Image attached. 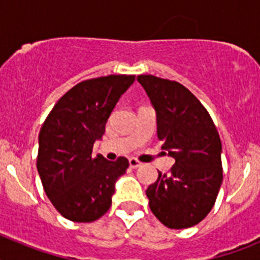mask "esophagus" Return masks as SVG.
Masks as SVG:
<instances>
[{
  "label": "esophagus",
  "mask_w": 260,
  "mask_h": 260,
  "mask_svg": "<svg viewBox=\"0 0 260 260\" xmlns=\"http://www.w3.org/2000/svg\"><path fill=\"white\" fill-rule=\"evenodd\" d=\"M128 164H130V167L132 168H139V167H142V162L141 161H138L137 158H134V157H132L130 158V160H128Z\"/></svg>",
  "instance_id": "obj_1"
}]
</instances>
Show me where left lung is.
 <instances>
[{"label":"left lung","instance_id":"obj_1","mask_svg":"<svg viewBox=\"0 0 260 260\" xmlns=\"http://www.w3.org/2000/svg\"><path fill=\"white\" fill-rule=\"evenodd\" d=\"M156 112L161 148L174 158L146 190L150 208L165 226L185 229L212 210L222 182L221 141L212 118L189 89L173 80L138 75Z\"/></svg>","mask_w":260,"mask_h":260}]
</instances>
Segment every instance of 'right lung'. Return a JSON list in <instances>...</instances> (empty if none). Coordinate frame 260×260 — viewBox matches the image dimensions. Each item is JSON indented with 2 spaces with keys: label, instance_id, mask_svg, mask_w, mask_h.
Wrapping results in <instances>:
<instances>
[{
  "label": "right lung",
  "instance_id": "1",
  "mask_svg": "<svg viewBox=\"0 0 260 260\" xmlns=\"http://www.w3.org/2000/svg\"><path fill=\"white\" fill-rule=\"evenodd\" d=\"M134 75H108L80 82L59 99L39 134L38 172L44 191L63 217L91 222L112 204L126 157L109 161L92 155L119 98Z\"/></svg>",
  "mask_w": 260,
  "mask_h": 260
}]
</instances>
